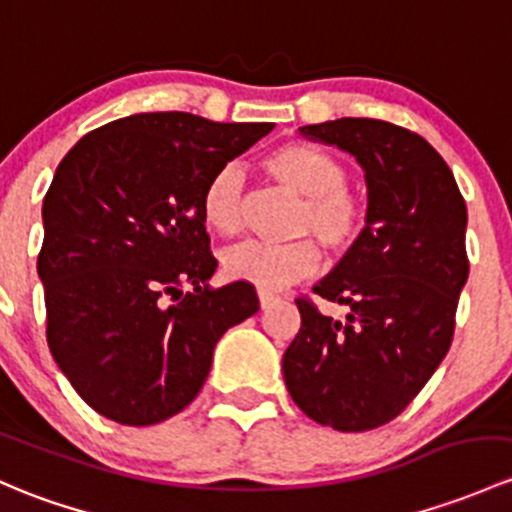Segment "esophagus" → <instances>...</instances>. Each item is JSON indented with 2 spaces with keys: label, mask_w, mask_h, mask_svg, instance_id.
I'll return each instance as SVG.
<instances>
[{
  "label": "esophagus",
  "mask_w": 512,
  "mask_h": 512,
  "mask_svg": "<svg viewBox=\"0 0 512 512\" xmlns=\"http://www.w3.org/2000/svg\"><path fill=\"white\" fill-rule=\"evenodd\" d=\"M257 297H260V306H262V309H270L272 304H277V301H279L277 294L265 292V289H260V292H257Z\"/></svg>",
  "instance_id": "esophagus-1"
}]
</instances>
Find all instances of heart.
<instances>
[{"label": "heart", "instance_id": "1", "mask_svg": "<svg viewBox=\"0 0 512 512\" xmlns=\"http://www.w3.org/2000/svg\"><path fill=\"white\" fill-rule=\"evenodd\" d=\"M267 174L297 196H304L294 220V235H309L284 245L247 240L223 257L225 274L260 289H282L309 277L319 267L316 238L331 255H346L363 238L368 203L348 186V166L326 149L309 142H284L262 159ZM203 215L220 235L245 228V176L225 164L203 188Z\"/></svg>", "mask_w": 512, "mask_h": 512}]
</instances>
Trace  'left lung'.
Wrapping results in <instances>:
<instances>
[{
    "mask_svg": "<svg viewBox=\"0 0 512 512\" xmlns=\"http://www.w3.org/2000/svg\"><path fill=\"white\" fill-rule=\"evenodd\" d=\"M301 134L358 159L368 223L314 287L348 306L346 319L297 299L301 328L284 353V383L314 422L368 432L405 410L449 351L469 279L466 203L437 149L410 129L341 117Z\"/></svg>",
    "mask_w": 512,
    "mask_h": 512,
    "instance_id": "left-lung-1",
    "label": "left lung"
}]
</instances>
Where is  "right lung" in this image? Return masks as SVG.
<instances>
[{"label": "right lung", "instance_id": "obj_1", "mask_svg": "<svg viewBox=\"0 0 512 512\" xmlns=\"http://www.w3.org/2000/svg\"><path fill=\"white\" fill-rule=\"evenodd\" d=\"M272 127L142 112L88 132L58 164L39 252L46 338L102 417L149 427L179 414L220 336L260 309L252 284L208 287L203 188Z\"/></svg>", "mask_w": 512, "mask_h": 512}]
</instances>
